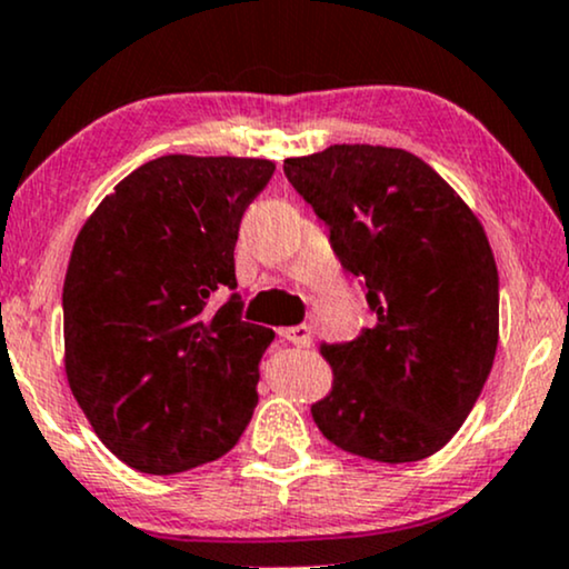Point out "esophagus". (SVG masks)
Wrapping results in <instances>:
<instances>
[{
	"label": "esophagus",
	"mask_w": 569,
	"mask_h": 569,
	"mask_svg": "<svg viewBox=\"0 0 569 569\" xmlns=\"http://www.w3.org/2000/svg\"><path fill=\"white\" fill-rule=\"evenodd\" d=\"M278 335L283 337L286 342L297 345V348H310V345H312V329L307 323L289 326V329H278Z\"/></svg>",
	"instance_id": "obj_1"
}]
</instances>
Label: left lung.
<instances>
[{
	"label": "left lung",
	"instance_id": "obj_1",
	"mask_svg": "<svg viewBox=\"0 0 569 569\" xmlns=\"http://www.w3.org/2000/svg\"><path fill=\"white\" fill-rule=\"evenodd\" d=\"M283 173L377 316L352 342L321 345L335 382L312 420L367 460L436 455L471 415L498 350V264L485 227L407 149L335 143L289 158Z\"/></svg>",
	"mask_w": 569,
	"mask_h": 569
}]
</instances>
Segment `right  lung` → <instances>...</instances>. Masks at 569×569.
Wrapping results in <instances>:
<instances>
[{"instance_id":"1","label":"right lung","mask_w":569,"mask_h":569,"mask_svg":"<svg viewBox=\"0 0 569 569\" xmlns=\"http://www.w3.org/2000/svg\"><path fill=\"white\" fill-rule=\"evenodd\" d=\"M276 173L259 158L166 154L90 213L63 280L67 380L96 436L141 473L198 468L238 443L272 329L240 321V219Z\"/></svg>"}]
</instances>
